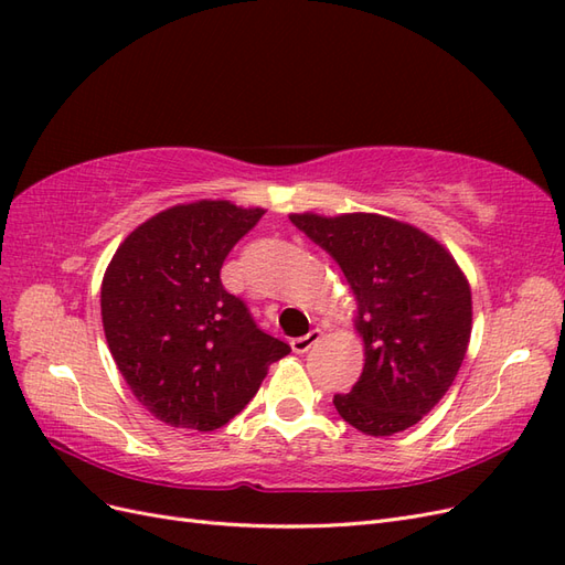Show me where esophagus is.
Returning a JSON list of instances; mask_svg holds the SVG:
<instances>
[{
    "label": "esophagus",
    "mask_w": 565,
    "mask_h": 565,
    "mask_svg": "<svg viewBox=\"0 0 565 565\" xmlns=\"http://www.w3.org/2000/svg\"><path fill=\"white\" fill-rule=\"evenodd\" d=\"M322 337V332L320 330H311L309 334H303V337H297V339H292V351L295 353H306L309 349H313L316 344H318V339Z\"/></svg>",
    "instance_id": "1"
}]
</instances>
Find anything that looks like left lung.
Instances as JSON below:
<instances>
[{
    "label": "left lung",
    "mask_w": 565,
    "mask_h": 565,
    "mask_svg": "<svg viewBox=\"0 0 565 565\" xmlns=\"http://www.w3.org/2000/svg\"><path fill=\"white\" fill-rule=\"evenodd\" d=\"M344 270L365 344L361 380L337 393L341 419L367 436L415 426L452 386L471 339V287L424 231L382 214H289Z\"/></svg>",
    "instance_id": "8db88e82"
}]
</instances>
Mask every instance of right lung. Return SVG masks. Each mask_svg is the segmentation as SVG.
<instances>
[{"mask_svg": "<svg viewBox=\"0 0 565 565\" xmlns=\"http://www.w3.org/2000/svg\"><path fill=\"white\" fill-rule=\"evenodd\" d=\"M264 212L228 200L174 204L134 228L106 268L100 318L117 370L136 401L177 429H221L292 351L256 328L218 278Z\"/></svg>", "mask_w": 565, "mask_h": 565, "instance_id": "add662e5", "label": "right lung"}]
</instances>
